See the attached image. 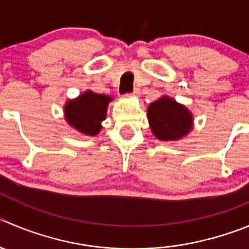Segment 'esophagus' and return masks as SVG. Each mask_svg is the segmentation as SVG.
Listing matches in <instances>:
<instances>
[{"label": "esophagus", "mask_w": 249, "mask_h": 249, "mask_svg": "<svg viewBox=\"0 0 249 249\" xmlns=\"http://www.w3.org/2000/svg\"><path fill=\"white\" fill-rule=\"evenodd\" d=\"M139 96H140V92H139V89H135L132 93L126 94V98H130V97H139Z\"/></svg>", "instance_id": "obj_1"}]
</instances>
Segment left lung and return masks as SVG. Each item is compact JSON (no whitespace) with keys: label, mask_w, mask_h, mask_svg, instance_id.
I'll return each instance as SVG.
<instances>
[{"label":"left lung","mask_w":249,"mask_h":249,"mask_svg":"<svg viewBox=\"0 0 249 249\" xmlns=\"http://www.w3.org/2000/svg\"><path fill=\"white\" fill-rule=\"evenodd\" d=\"M151 131L161 141H178L193 130V114L183 104L162 96L147 107Z\"/></svg>","instance_id":"1"}]
</instances>
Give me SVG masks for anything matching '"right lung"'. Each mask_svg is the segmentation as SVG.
<instances>
[{
  "mask_svg": "<svg viewBox=\"0 0 249 249\" xmlns=\"http://www.w3.org/2000/svg\"><path fill=\"white\" fill-rule=\"evenodd\" d=\"M113 98L87 89L77 98L69 99L64 106L67 124L82 135L96 136L102 130V122L107 118L108 104Z\"/></svg>",
  "mask_w": 249,
  "mask_h": 249,
  "instance_id": "obj_1",
  "label": "right lung"
}]
</instances>
